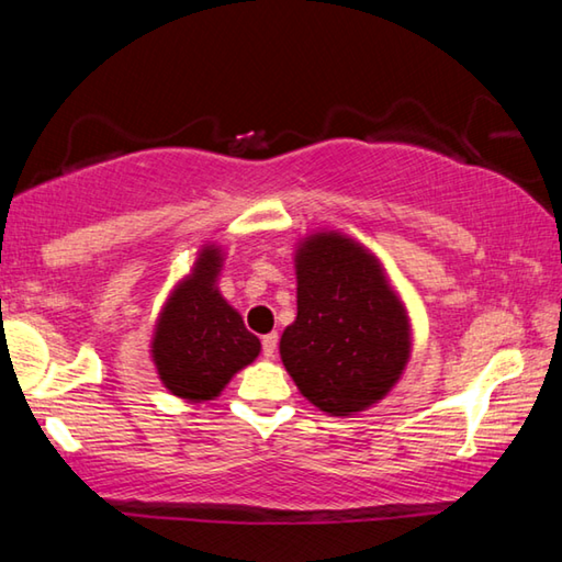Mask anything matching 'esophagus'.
I'll use <instances>...</instances> for the list:
<instances>
[{
  "instance_id": "obj_1",
  "label": "esophagus",
  "mask_w": 562,
  "mask_h": 562,
  "mask_svg": "<svg viewBox=\"0 0 562 562\" xmlns=\"http://www.w3.org/2000/svg\"><path fill=\"white\" fill-rule=\"evenodd\" d=\"M274 351H278V331H270V335L262 337V355L272 359Z\"/></svg>"
}]
</instances>
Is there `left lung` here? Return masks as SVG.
Masks as SVG:
<instances>
[{
	"mask_svg": "<svg viewBox=\"0 0 562 562\" xmlns=\"http://www.w3.org/2000/svg\"><path fill=\"white\" fill-rule=\"evenodd\" d=\"M294 274L297 317L280 339L284 369L319 412H367L392 392L412 359L404 300L367 245L325 227L294 245Z\"/></svg>",
	"mask_w": 562,
	"mask_h": 562,
	"instance_id": "8db88e82",
	"label": "left lung"
}]
</instances>
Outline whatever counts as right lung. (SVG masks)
Instances as JSON below:
<instances>
[{
    "instance_id": "right-lung-1",
    "label": "right lung",
    "mask_w": 562,
    "mask_h": 562,
    "mask_svg": "<svg viewBox=\"0 0 562 562\" xmlns=\"http://www.w3.org/2000/svg\"><path fill=\"white\" fill-rule=\"evenodd\" d=\"M225 247L205 243L186 278L176 282L158 312L150 359L170 394L205 404L260 355V339L245 329L243 315L223 297Z\"/></svg>"
}]
</instances>
